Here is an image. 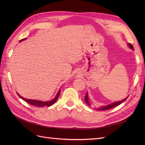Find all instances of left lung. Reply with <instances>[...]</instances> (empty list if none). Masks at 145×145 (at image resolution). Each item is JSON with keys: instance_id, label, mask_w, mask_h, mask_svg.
Wrapping results in <instances>:
<instances>
[{"instance_id": "left-lung-1", "label": "left lung", "mask_w": 145, "mask_h": 145, "mask_svg": "<svg viewBox=\"0 0 145 145\" xmlns=\"http://www.w3.org/2000/svg\"><path fill=\"white\" fill-rule=\"evenodd\" d=\"M127 44H128L129 46L130 47L132 50H134L133 46L132 45V44L128 43ZM127 97H128V96H127V97H126V98L125 99H123V100H121V101H119V102H113V103H111V104H110V105H108L105 106H103V107H101L100 108L97 109V110H108V109H112V108H114V107H115V106H117L119 105L120 104H121V103H123V102H125V101L127 99ZM85 101L86 103L89 106H90V103L89 101V97H88V92H86V96H85Z\"/></svg>"}]
</instances>
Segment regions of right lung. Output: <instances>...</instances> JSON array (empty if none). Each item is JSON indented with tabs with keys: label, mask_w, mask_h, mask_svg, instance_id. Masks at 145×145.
Here are the masks:
<instances>
[{
	"label": "right lung",
	"mask_w": 145,
	"mask_h": 145,
	"mask_svg": "<svg viewBox=\"0 0 145 145\" xmlns=\"http://www.w3.org/2000/svg\"><path fill=\"white\" fill-rule=\"evenodd\" d=\"M26 39V38H25V39H23L22 40H20L19 42H22L23 40H25ZM60 89L59 90L58 92L57 93V95H56L55 97H54L53 99L52 100L50 101H48V102H43V101H36V100H32V99H26V98H24L22 97L21 96H20L18 93L17 94L18 95V96L22 99H23L24 101H26V102H27L28 103L32 105H33V106H38V107H44V106H50L51 105H52L53 104H54L57 100V99L59 96V95H60Z\"/></svg>",
	"instance_id": "obj_1"
}]
</instances>
